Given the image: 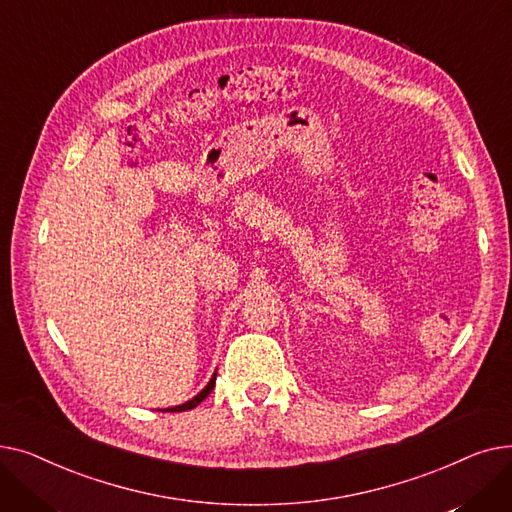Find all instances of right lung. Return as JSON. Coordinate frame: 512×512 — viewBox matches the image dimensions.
<instances>
[{
    "label": "right lung",
    "mask_w": 512,
    "mask_h": 512,
    "mask_svg": "<svg viewBox=\"0 0 512 512\" xmlns=\"http://www.w3.org/2000/svg\"><path fill=\"white\" fill-rule=\"evenodd\" d=\"M215 375H218V371H215L213 375H211V380H209V384L195 396V398H191V400H186V402H182V405H178V407H170V409H164V411H172V413H178V411H191V409H195L199 402H203L207 396H209V392L213 390V386H215Z\"/></svg>",
    "instance_id": "right-lung-1"
}]
</instances>
